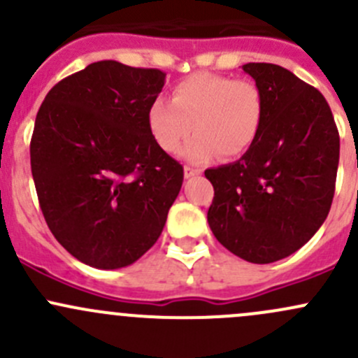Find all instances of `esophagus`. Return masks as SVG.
Listing matches in <instances>:
<instances>
[{
    "label": "esophagus",
    "instance_id": "obj_1",
    "mask_svg": "<svg viewBox=\"0 0 358 358\" xmlns=\"http://www.w3.org/2000/svg\"><path fill=\"white\" fill-rule=\"evenodd\" d=\"M201 175L199 168H192V166H185V178H190V176Z\"/></svg>",
    "mask_w": 358,
    "mask_h": 358
}]
</instances>
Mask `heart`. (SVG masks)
<instances>
[{
  "label": "heart",
  "instance_id": "1",
  "mask_svg": "<svg viewBox=\"0 0 358 358\" xmlns=\"http://www.w3.org/2000/svg\"><path fill=\"white\" fill-rule=\"evenodd\" d=\"M265 121V95L251 79L196 72L173 88L171 102L157 99L147 112V124L161 150L176 154L187 143L185 157L206 162L222 154L232 159L252 147Z\"/></svg>",
  "mask_w": 358,
  "mask_h": 358
}]
</instances>
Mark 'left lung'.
Here are the masks:
<instances>
[{
    "label": "left lung",
    "mask_w": 358,
    "mask_h": 358,
    "mask_svg": "<svg viewBox=\"0 0 358 358\" xmlns=\"http://www.w3.org/2000/svg\"><path fill=\"white\" fill-rule=\"evenodd\" d=\"M265 95V121L239 161L206 169L215 189L213 234L251 263H273L305 246L329 215L339 133L322 93L275 64L243 66Z\"/></svg>",
    "instance_id": "8db88e82"
}]
</instances>
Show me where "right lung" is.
Instances as JSON below:
<instances>
[{"label":"right lung","instance_id":"right-lung-1","mask_svg":"<svg viewBox=\"0 0 358 358\" xmlns=\"http://www.w3.org/2000/svg\"><path fill=\"white\" fill-rule=\"evenodd\" d=\"M166 72L115 60L90 64L43 100L31 169L46 225L79 262L103 270L135 263L156 244L183 183L147 112Z\"/></svg>","mask_w":358,"mask_h":358}]
</instances>
